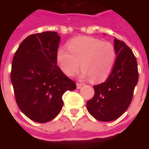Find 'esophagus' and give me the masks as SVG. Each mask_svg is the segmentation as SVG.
<instances>
[{"mask_svg": "<svg viewBox=\"0 0 149 149\" xmlns=\"http://www.w3.org/2000/svg\"><path fill=\"white\" fill-rule=\"evenodd\" d=\"M76 85H77V89H80V88H81V86H83V84H81V83H77Z\"/></svg>", "mask_w": 149, "mask_h": 149, "instance_id": "esophagus-1", "label": "esophagus"}]
</instances>
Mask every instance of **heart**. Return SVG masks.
<instances>
[{"instance_id":"obj_1","label":"heart","mask_w":149,"mask_h":149,"mask_svg":"<svg viewBox=\"0 0 149 149\" xmlns=\"http://www.w3.org/2000/svg\"><path fill=\"white\" fill-rule=\"evenodd\" d=\"M68 49L60 48L56 54L61 70L68 76L74 75L81 65V77L100 83L108 77L115 65V47L107 41L82 36L68 42Z\"/></svg>"}]
</instances>
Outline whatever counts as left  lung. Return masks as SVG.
<instances>
[{
	"label": "left lung",
	"mask_w": 149,
	"mask_h": 149,
	"mask_svg": "<svg viewBox=\"0 0 149 149\" xmlns=\"http://www.w3.org/2000/svg\"><path fill=\"white\" fill-rule=\"evenodd\" d=\"M116 60L104 82L94 86L95 95L87 101L89 113L98 121L111 122L120 117L131 104L139 78L137 62L128 46L115 38Z\"/></svg>",
	"instance_id": "obj_1"
}]
</instances>
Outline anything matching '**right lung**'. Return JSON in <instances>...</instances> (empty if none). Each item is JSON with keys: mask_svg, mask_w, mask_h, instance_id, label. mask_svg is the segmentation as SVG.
Segmentation results:
<instances>
[{"mask_svg": "<svg viewBox=\"0 0 149 149\" xmlns=\"http://www.w3.org/2000/svg\"><path fill=\"white\" fill-rule=\"evenodd\" d=\"M60 40L53 31L32 34L22 41L13 56L10 77L15 101L34 122L54 119L63 106V93L76 89L74 81L56 65Z\"/></svg>", "mask_w": 149, "mask_h": 149, "instance_id": "add662e5", "label": "right lung"}]
</instances>
